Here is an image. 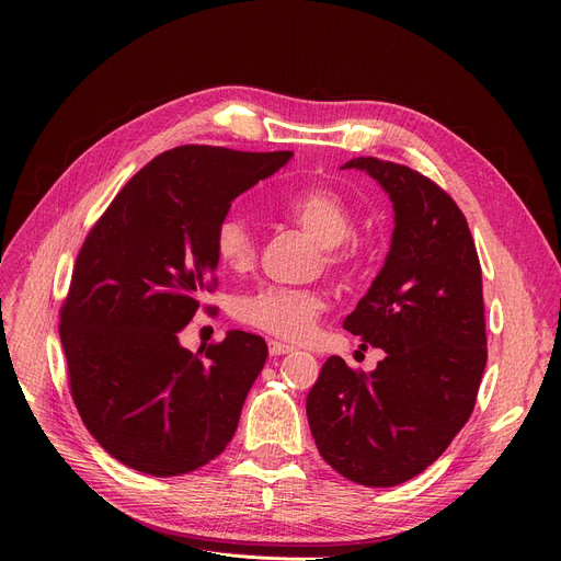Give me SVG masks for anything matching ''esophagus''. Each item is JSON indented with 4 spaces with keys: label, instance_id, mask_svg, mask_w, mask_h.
<instances>
[{
    "label": "esophagus",
    "instance_id": "obj_1",
    "mask_svg": "<svg viewBox=\"0 0 561 561\" xmlns=\"http://www.w3.org/2000/svg\"><path fill=\"white\" fill-rule=\"evenodd\" d=\"M268 350H271L273 357H282V355H288V352H293V345L282 343V341H268Z\"/></svg>",
    "mask_w": 561,
    "mask_h": 561
}]
</instances>
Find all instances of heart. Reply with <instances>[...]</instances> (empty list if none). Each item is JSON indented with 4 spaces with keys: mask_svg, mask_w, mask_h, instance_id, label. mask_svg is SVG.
Here are the masks:
<instances>
[{
    "mask_svg": "<svg viewBox=\"0 0 561 561\" xmlns=\"http://www.w3.org/2000/svg\"><path fill=\"white\" fill-rule=\"evenodd\" d=\"M282 214L325 245L322 261L330 271L347 273L355 268L357 250L345 241L355 231V211L336 188L322 184L305 186L282 202ZM214 248L225 268L236 273L250 271L259 254L252 222L241 214L225 216L216 227ZM325 311L328 300L320 290L277 284L245 293L233 305L236 320L284 341L309 339Z\"/></svg>",
    "mask_w": 561,
    "mask_h": 561,
    "instance_id": "b5f03b06",
    "label": "heart"
}]
</instances>
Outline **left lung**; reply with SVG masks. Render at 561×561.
Segmentation results:
<instances>
[{"label":"left lung","mask_w":561,"mask_h":561,"mask_svg":"<svg viewBox=\"0 0 561 561\" xmlns=\"http://www.w3.org/2000/svg\"><path fill=\"white\" fill-rule=\"evenodd\" d=\"M393 199L391 252L343 328L381 347L368 375L330 357L307 398L318 453L366 486H396L434 463L468 423L486 366L482 268L457 202L430 176L357 157Z\"/></svg>","instance_id":"left-lung-1"}]
</instances>
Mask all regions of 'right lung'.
Masks as SVG:
<instances>
[{
	"mask_svg": "<svg viewBox=\"0 0 561 561\" xmlns=\"http://www.w3.org/2000/svg\"><path fill=\"white\" fill-rule=\"evenodd\" d=\"M290 157L172 147L88 231L58 332L79 416L125 466L184 476L231 440L268 345L236 330L191 352L180 332L218 286L214 236L231 199Z\"/></svg>",
	"mask_w": 561,
	"mask_h": 561,
	"instance_id": "obj_1",
	"label": "right lung"
}]
</instances>
